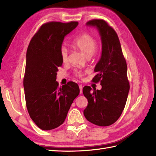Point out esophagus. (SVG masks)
Returning <instances> with one entry per match:
<instances>
[{
	"label": "esophagus",
	"instance_id": "1",
	"mask_svg": "<svg viewBox=\"0 0 156 156\" xmlns=\"http://www.w3.org/2000/svg\"><path fill=\"white\" fill-rule=\"evenodd\" d=\"M79 89H80V94H82L83 93V87L82 86V84H79Z\"/></svg>",
	"mask_w": 156,
	"mask_h": 156
}]
</instances>
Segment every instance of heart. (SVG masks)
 <instances>
[{
    "label": "heart",
    "instance_id": "obj_1",
    "mask_svg": "<svg viewBox=\"0 0 156 156\" xmlns=\"http://www.w3.org/2000/svg\"><path fill=\"white\" fill-rule=\"evenodd\" d=\"M72 44L74 48L83 52L88 57H90L94 55L98 46V42L95 37L88 33H84L77 37L76 39L73 40ZM60 55L63 62L68 61V52L65 47L61 48ZM84 73V72H75V75L79 78H82Z\"/></svg>",
    "mask_w": 156,
    "mask_h": 156
}]
</instances>
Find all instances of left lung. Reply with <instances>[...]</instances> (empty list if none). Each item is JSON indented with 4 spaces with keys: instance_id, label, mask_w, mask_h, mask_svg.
Segmentation results:
<instances>
[{
    "instance_id": "obj_1",
    "label": "left lung",
    "mask_w": 156,
    "mask_h": 156,
    "mask_svg": "<svg viewBox=\"0 0 156 156\" xmlns=\"http://www.w3.org/2000/svg\"><path fill=\"white\" fill-rule=\"evenodd\" d=\"M87 25L96 26L102 40V53L92 79L100 83V90L91 91L84 87L83 92L88 99L84 115L89 122L99 126H108L115 122L125 108L130 90L127 65L119 39L114 29L103 19L89 20Z\"/></svg>"
}]
</instances>
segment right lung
I'll use <instances>...</instances> for the list:
<instances>
[{
  "mask_svg": "<svg viewBox=\"0 0 156 156\" xmlns=\"http://www.w3.org/2000/svg\"><path fill=\"white\" fill-rule=\"evenodd\" d=\"M77 25V21L43 24L27 50L23 80L26 108L31 119L43 130L62 124L79 94L77 83L69 81L59 87L56 81L58 68L62 64L60 55L62 41Z\"/></svg>",
  "mask_w": 156,
  "mask_h": 156,
  "instance_id": "right-lung-1",
  "label": "right lung"
}]
</instances>
